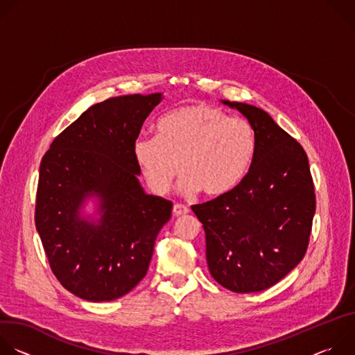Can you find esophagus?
I'll return each instance as SVG.
<instances>
[{"mask_svg": "<svg viewBox=\"0 0 355 355\" xmlns=\"http://www.w3.org/2000/svg\"><path fill=\"white\" fill-rule=\"evenodd\" d=\"M173 212H174L175 216H184V215H187L189 212V209L185 205H182V204H174Z\"/></svg>", "mask_w": 355, "mask_h": 355, "instance_id": "1", "label": "esophagus"}]
</instances>
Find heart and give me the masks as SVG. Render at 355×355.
Returning <instances> with one entry per match:
<instances>
[{
	"instance_id": "heart-1",
	"label": "heart",
	"mask_w": 355,
	"mask_h": 355,
	"mask_svg": "<svg viewBox=\"0 0 355 355\" xmlns=\"http://www.w3.org/2000/svg\"><path fill=\"white\" fill-rule=\"evenodd\" d=\"M257 153V133L241 118H232L208 104H189L164 115L157 136L135 141V157L148 184L168 191L181 170L185 193L199 189L209 198L236 189L247 177Z\"/></svg>"
}]
</instances>
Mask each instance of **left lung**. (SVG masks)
<instances>
[{
  "mask_svg": "<svg viewBox=\"0 0 355 355\" xmlns=\"http://www.w3.org/2000/svg\"><path fill=\"white\" fill-rule=\"evenodd\" d=\"M257 133V153L232 192L191 209L207 234V261L218 284L237 293L260 292L305 257L316 196L303 147L263 110L222 101Z\"/></svg>",
  "mask_w": 355,
  "mask_h": 355,
  "instance_id": "obj_1",
  "label": "left lung"
}]
</instances>
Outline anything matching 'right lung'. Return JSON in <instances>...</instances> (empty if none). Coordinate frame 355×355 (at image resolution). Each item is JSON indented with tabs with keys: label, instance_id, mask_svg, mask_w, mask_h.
I'll list each match as a JSON object with an SVG mask.
<instances>
[{
	"label": "right lung",
	"instance_id": "add662e5",
	"mask_svg": "<svg viewBox=\"0 0 355 355\" xmlns=\"http://www.w3.org/2000/svg\"><path fill=\"white\" fill-rule=\"evenodd\" d=\"M162 94L121 95L95 104L50 144L39 170L35 225L59 282L76 296L104 302L146 275L173 202L147 195L135 141ZM101 200L98 224L80 219L87 196Z\"/></svg>",
	"mask_w": 355,
	"mask_h": 355
}]
</instances>
